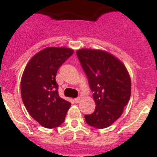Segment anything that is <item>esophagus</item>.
<instances>
[{
  "instance_id": "34e87169",
  "label": "esophagus",
  "mask_w": 157,
  "mask_h": 157,
  "mask_svg": "<svg viewBox=\"0 0 157 157\" xmlns=\"http://www.w3.org/2000/svg\"><path fill=\"white\" fill-rule=\"evenodd\" d=\"M81 97H78V98H75V102H76V103H80V102H81Z\"/></svg>"
}]
</instances>
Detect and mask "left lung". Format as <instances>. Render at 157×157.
I'll list each match as a JSON object with an SVG mask.
<instances>
[{
    "label": "left lung",
    "instance_id": "1",
    "mask_svg": "<svg viewBox=\"0 0 157 157\" xmlns=\"http://www.w3.org/2000/svg\"><path fill=\"white\" fill-rule=\"evenodd\" d=\"M96 103L86 115L87 124L98 129L109 127L121 116L131 94V80L126 67L112 54L101 50L76 51Z\"/></svg>",
    "mask_w": 157,
    "mask_h": 157
}]
</instances>
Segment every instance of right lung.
I'll list each match as a JSON object with an SVG mask.
<instances>
[{
	"mask_svg": "<svg viewBox=\"0 0 157 157\" xmlns=\"http://www.w3.org/2000/svg\"><path fill=\"white\" fill-rule=\"evenodd\" d=\"M73 52L70 48H45L30 59L23 71L20 84L23 104L31 117L45 128L60 125L71 106L59 97L55 76Z\"/></svg>",
	"mask_w": 157,
	"mask_h": 157,
	"instance_id": "add662e5",
	"label": "right lung"
}]
</instances>
